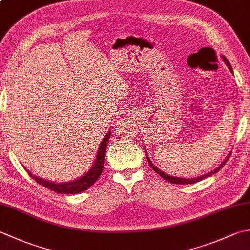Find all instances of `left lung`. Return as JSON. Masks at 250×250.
Returning a JSON list of instances; mask_svg holds the SVG:
<instances>
[{"label": "left lung", "mask_w": 250, "mask_h": 250, "mask_svg": "<svg viewBox=\"0 0 250 250\" xmlns=\"http://www.w3.org/2000/svg\"><path fill=\"white\" fill-rule=\"evenodd\" d=\"M224 60H225V62H226V64L228 65V67L230 68V71L232 72V66H231V64H230V62L228 61V59L227 58H225L224 57ZM145 155H146V158H147V160H148V163H149V166L151 167V168L153 169V171L155 172H157L159 175H160V176L162 177V178H164L166 180H167L168 183H172V184H178V185H186V184H195V183H198V182H200V180H202V179H205L206 177H209L210 175H213V174H216L217 172L219 171V169L225 166L226 164V162L229 160V158H230V156L231 155H229L227 157V159L226 160L222 162L220 166L217 167V168H215L214 171H211V172H209L208 174H205V175H202V176H200V177H196V178H180V177H174V176H169V175H167V174H166V173H163V172H161L160 169H159L158 167H156L155 166H153L152 164V162L150 161V159H149V157H148V155H147V152H146V150H145Z\"/></svg>", "instance_id": "left-lung-1"}]
</instances>
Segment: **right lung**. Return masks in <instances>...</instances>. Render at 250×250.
<instances>
[{
	"label": "right lung",
	"mask_w": 250,
	"mask_h": 250,
	"mask_svg": "<svg viewBox=\"0 0 250 250\" xmlns=\"http://www.w3.org/2000/svg\"><path fill=\"white\" fill-rule=\"evenodd\" d=\"M109 137H110V132H108V133L104 136L103 141L101 142V145H100V148L98 150L97 159H95V162L93 164V167H91V169H90V171L86 175H83V177H81L77 180H74V182L56 184V183L48 182V180L33 176V175H32L29 171H26V172H28V174L35 180L36 183H39L41 186H43V187H45L47 189L55 191V192H57V193L75 194V193L83 192V191L87 190L88 188L91 187V186L95 182H97L98 178L101 176V174H102V172H103L106 147H107Z\"/></svg>",
	"instance_id": "add662e5"
}]
</instances>
